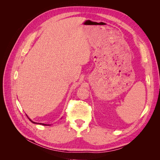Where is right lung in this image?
Returning <instances> with one entry per match:
<instances>
[{"instance_id":"add662e5","label":"right lung","mask_w":160,"mask_h":160,"mask_svg":"<svg viewBox=\"0 0 160 160\" xmlns=\"http://www.w3.org/2000/svg\"><path fill=\"white\" fill-rule=\"evenodd\" d=\"M27 117H28V116H27ZM28 119H29V120L31 121V122H32L33 123H36V124H40V125H51L50 124H45V123H37V122H33V121H32V120H31V119H30L29 118H28Z\"/></svg>"}]
</instances>
